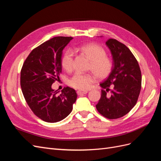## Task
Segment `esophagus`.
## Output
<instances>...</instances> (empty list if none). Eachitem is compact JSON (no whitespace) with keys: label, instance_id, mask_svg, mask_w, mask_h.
I'll return each mask as SVG.
<instances>
[{"label":"esophagus","instance_id":"34e87169","mask_svg":"<svg viewBox=\"0 0 161 161\" xmlns=\"http://www.w3.org/2000/svg\"><path fill=\"white\" fill-rule=\"evenodd\" d=\"M87 92H87L86 91H80V90H79V91H76V93H77L78 95H83L86 94Z\"/></svg>","mask_w":161,"mask_h":161}]
</instances>
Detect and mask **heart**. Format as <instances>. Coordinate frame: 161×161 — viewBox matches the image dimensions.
Here are the masks:
<instances>
[{"instance_id": "1", "label": "heart", "mask_w": 161, "mask_h": 161, "mask_svg": "<svg viewBox=\"0 0 161 161\" xmlns=\"http://www.w3.org/2000/svg\"><path fill=\"white\" fill-rule=\"evenodd\" d=\"M78 49L91 60L89 69L95 73L98 79H105L111 74L114 69V62L106 56V51L103 47L96 43H87L80 46ZM61 64L66 71L72 70L74 67V55L70 50H67L63 53ZM95 74L92 72H76L68 80V84L72 88L86 90L95 81Z\"/></svg>"}]
</instances>
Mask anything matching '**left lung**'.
Instances as JSON below:
<instances>
[{
  "instance_id": "left-lung-1",
  "label": "left lung",
  "mask_w": 161,
  "mask_h": 161,
  "mask_svg": "<svg viewBox=\"0 0 161 161\" xmlns=\"http://www.w3.org/2000/svg\"><path fill=\"white\" fill-rule=\"evenodd\" d=\"M106 45L114 59V69L100 83L103 88L96 108L109 119H118L130 111L138 99L142 85V74L138 62L129 48L115 39H109ZM113 87L110 89V86ZM110 91L111 95L107 92Z\"/></svg>"
}]
</instances>
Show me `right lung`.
<instances>
[{
    "label": "right lung",
    "instance_id": "right-lung-1",
    "mask_svg": "<svg viewBox=\"0 0 161 161\" xmlns=\"http://www.w3.org/2000/svg\"><path fill=\"white\" fill-rule=\"evenodd\" d=\"M72 39L58 36L42 43L30 52L21 70L24 98L33 113L46 122L66 118L76 100V92L70 87H64L60 94L52 89L53 82L60 79L62 50Z\"/></svg>",
    "mask_w": 161,
    "mask_h": 161
}]
</instances>
